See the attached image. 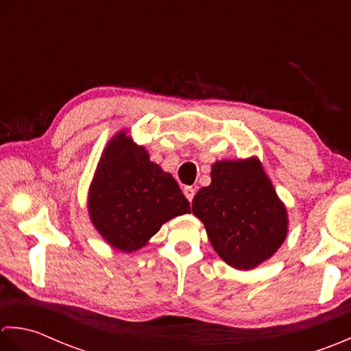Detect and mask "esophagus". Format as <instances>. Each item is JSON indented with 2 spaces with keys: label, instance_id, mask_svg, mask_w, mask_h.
Returning <instances> with one entry per match:
<instances>
[{
  "label": "esophagus",
  "instance_id": "34e87169",
  "mask_svg": "<svg viewBox=\"0 0 351 351\" xmlns=\"http://www.w3.org/2000/svg\"><path fill=\"white\" fill-rule=\"evenodd\" d=\"M183 194L186 198L189 199V202H192V198H194V195H195V188H192V186H184Z\"/></svg>",
  "mask_w": 351,
  "mask_h": 351
}]
</instances>
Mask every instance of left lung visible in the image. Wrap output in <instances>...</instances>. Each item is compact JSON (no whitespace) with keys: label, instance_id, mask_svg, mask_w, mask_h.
<instances>
[{"label":"left lung","instance_id":"1","mask_svg":"<svg viewBox=\"0 0 351 351\" xmlns=\"http://www.w3.org/2000/svg\"><path fill=\"white\" fill-rule=\"evenodd\" d=\"M210 176L212 183L192 199V213L221 259L236 269L256 268L283 244L286 207L256 157L218 160Z\"/></svg>","mask_w":351,"mask_h":351}]
</instances>
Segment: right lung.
Segmentation results:
<instances>
[{
  "mask_svg": "<svg viewBox=\"0 0 351 351\" xmlns=\"http://www.w3.org/2000/svg\"><path fill=\"white\" fill-rule=\"evenodd\" d=\"M89 217L113 248L132 253L162 224L191 212L180 186L125 132L104 148L89 188Z\"/></svg>",
  "mask_w": 351,
  "mask_h": 351,
  "instance_id": "right-lung-1",
  "label": "right lung"
}]
</instances>
